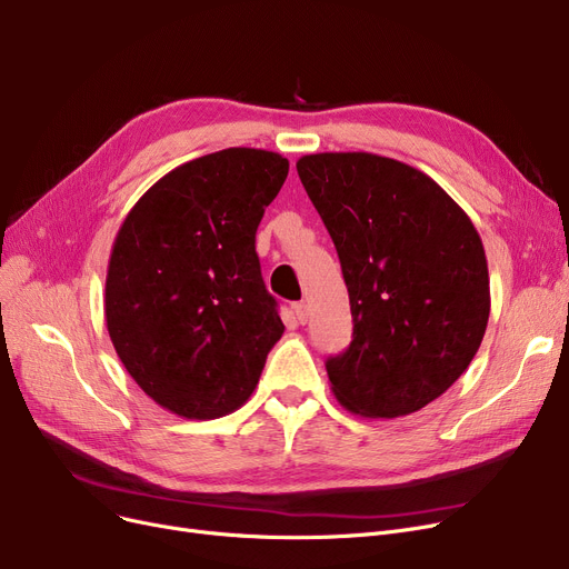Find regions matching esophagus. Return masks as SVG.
Returning a JSON list of instances; mask_svg holds the SVG:
<instances>
[{"instance_id":"esophagus-1","label":"esophagus","mask_w":569,"mask_h":569,"mask_svg":"<svg viewBox=\"0 0 569 569\" xmlns=\"http://www.w3.org/2000/svg\"><path fill=\"white\" fill-rule=\"evenodd\" d=\"M292 311H295L297 320H300L302 325L309 320V305H307V302H295V305H292Z\"/></svg>"}]
</instances>
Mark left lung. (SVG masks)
<instances>
[{
	"label": "left lung",
	"instance_id": "8db88e82",
	"mask_svg": "<svg viewBox=\"0 0 569 569\" xmlns=\"http://www.w3.org/2000/svg\"><path fill=\"white\" fill-rule=\"evenodd\" d=\"M297 174L337 247L352 341L327 360L337 401L392 420L445 395L480 348L489 311L482 239L429 174L369 152H322Z\"/></svg>",
	"mask_w": 569,
	"mask_h": 569
}]
</instances>
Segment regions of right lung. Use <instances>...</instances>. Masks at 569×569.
I'll use <instances>...</instances> for the list:
<instances>
[{"mask_svg": "<svg viewBox=\"0 0 569 569\" xmlns=\"http://www.w3.org/2000/svg\"><path fill=\"white\" fill-rule=\"evenodd\" d=\"M286 177L277 152L221 149L163 174L119 226L106 277L110 341L140 390L187 420L244 406L283 335L256 230Z\"/></svg>", "mask_w": 569, "mask_h": 569, "instance_id": "add662e5", "label": "right lung"}]
</instances>
